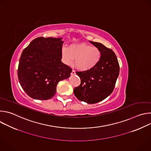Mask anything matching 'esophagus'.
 <instances>
[{"mask_svg":"<svg viewBox=\"0 0 151 151\" xmlns=\"http://www.w3.org/2000/svg\"><path fill=\"white\" fill-rule=\"evenodd\" d=\"M75 73H76L75 71L74 70H72V72H71V75H75Z\"/></svg>","mask_w":151,"mask_h":151,"instance_id":"34e87169","label":"esophagus"}]
</instances>
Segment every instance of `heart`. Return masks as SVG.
Wrapping results in <instances>:
<instances>
[{
  "mask_svg": "<svg viewBox=\"0 0 151 151\" xmlns=\"http://www.w3.org/2000/svg\"><path fill=\"white\" fill-rule=\"evenodd\" d=\"M61 54L64 63L71 65L75 59L76 68L81 71L92 69L101 58V52L98 48L84 43L71 45L69 48H63Z\"/></svg>",
  "mask_w": 151,
  "mask_h": 151,
  "instance_id": "b5f03b06",
  "label": "heart"
}]
</instances>
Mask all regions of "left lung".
Returning a JSON list of instances; mask_svg holds the SVG:
<instances>
[{
  "label": "left lung",
  "instance_id": "8db88e82",
  "mask_svg": "<svg viewBox=\"0 0 151 151\" xmlns=\"http://www.w3.org/2000/svg\"><path fill=\"white\" fill-rule=\"evenodd\" d=\"M101 52L99 63L92 69L76 72L81 84L74 88L75 96L81 101L94 104L108 97L113 91L119 73V65L114 52L99 42L90 41Z\"/></svg>",
  "mask_w": 151,
  "mask_h": 151
}]
</instances>
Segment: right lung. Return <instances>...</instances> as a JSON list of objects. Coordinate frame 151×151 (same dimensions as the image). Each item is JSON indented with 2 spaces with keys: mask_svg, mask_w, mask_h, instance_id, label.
<instances>
[{
  "mask_svg": "<svg viewBox=\"0 0 151 151\" xmlns=\"http://www.w3.org/2000/svg\"><path fill=\"white\" fill-rule=\"evenodd\" d=\"M62 38L39 37L21 55L18 78L31 98L48 100L54 96L58 82L70 76L72 69L61 61Z\"/></svg>",
  "mask_w": 151,
  "mask_h": 151,
  "instance_id": "obj_1",
  "label": "right lung"
}]
</instances>
